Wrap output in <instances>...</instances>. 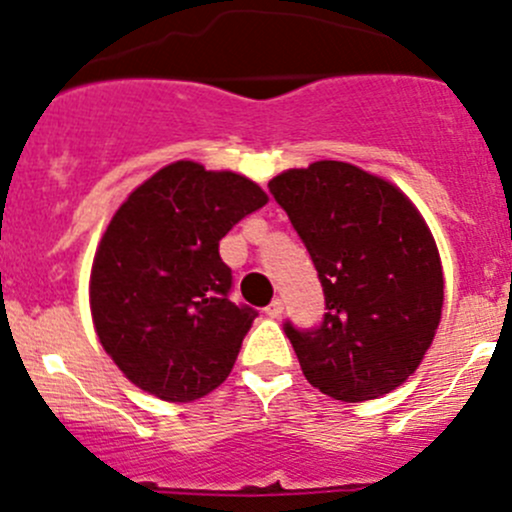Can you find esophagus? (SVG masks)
I'll list each match as a JSON object with an SVG mask.
<instances>
[{"label": "esophagus", "instance_id": "1", "mask_svg": "<svg viewBox=\"0 0 512 512\" xmlns=\"http://www.w3.org/2000/svg\"><path fill=\"white\" fill-rule=\"evenodd\" d=\"M265 314L272 319H280L282 314H285V302H282V299H272V302L265 307Z\"/></svg>", "mask_w": 512, "mask_h": 512}]
</instances>
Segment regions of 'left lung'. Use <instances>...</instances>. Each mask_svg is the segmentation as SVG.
<instances>
[{"mask_svg": "<svg viewBox=\"0 0 512 512\" xmlns=\"http://www.w3.org/2000/svg\"><path fill=\"white\" fill-rule=\"evenodd\" d=\"M324 287L322 327L285 332L312 386L337 401L389 394L436 337L443 267L409 195L342 160H317L270 180Z\"/></svg>", "mask_w": 512, "mask_h": 512, "instance_id": "1", "label": "left lung"}]
</instances>
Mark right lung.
Listing matches in <instances>:
<instances>
[{"label": "right lung", "instance_id": "add662e5", "mask_svg": "<svg viewBox=\"0 0 512 512\" xmlns=\"http://www.w3.org/2000/svg\"><path fill=\"white\" fill-rule=\"evenodd\" d=\"M267 200L245 175L175 160L118 205L96 247L89 304L98 342L138 389L185 404L230 376L257 312L227 299L218 247Z\"/></svg>", "mask_w": 512, "mask_h": 512}]
</instances>
